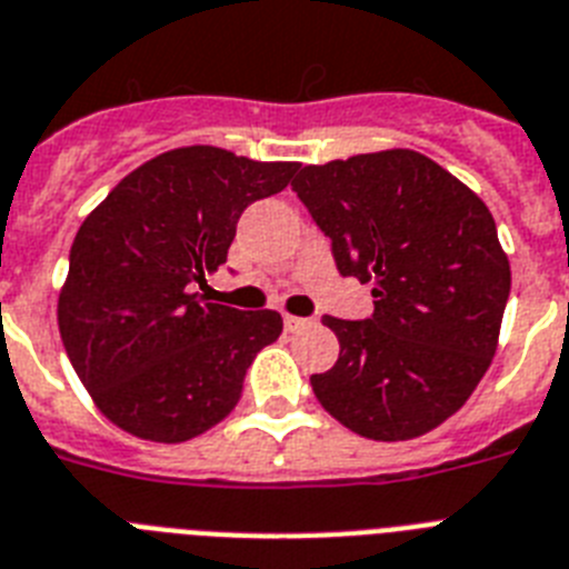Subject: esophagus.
<instances>
[{
	"instance_id": "esophagus-1",
	"label": "esophagus",
	"mask_w": 569,
	"mask_h": 569,
	"mask_svg": "<svg viewBox=\"0 0 569 569\" xmlns=\"http://www.w3.org/2000/svg\"><path fill=\"white\" fill-rule=\"evenodd\" d=\"M307 318H298V315H283V327L286 332H298V329L307 327Z\"/></svg>"
}]
</instances>
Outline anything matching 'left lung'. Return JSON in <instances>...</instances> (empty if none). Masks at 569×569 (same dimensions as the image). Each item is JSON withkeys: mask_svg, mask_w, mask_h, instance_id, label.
I'll return each instance as SVG.
<instances>
[{"mask_svg": "<svg viewBox=\"0 0 569 569\" xmlns=\"http://www.w3.org/2000/svg\"><path fill=\"white\" fill-rule=\"evenodd\" d=\"M343 277L373 315H327L341 352L315 373L329 417L367 439L433 431L466 405L498 350L512 271L483 199L417 150L307 164L292 181Z\"/></svg>", "mask_w": 569, "mask_h": 569, "instance_id": "8db88e82", "label": "left lung"}]
</instances>
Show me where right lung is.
Returning a JSON list of instances; mask_svg holds the SVG:
<instances>
[{
    "label": "right lung",
    "mask_w": 569,
    "mask_h": 569,
    "mask_svg": "<svg viewBox=\"0 0 569 569\" xmlns=\"http://www.w3.org/2000/svg\"><path fill=\"white\" fill-rule=\"evenodd\" d=\"M298 167L179 147L123 176L83 219L57 327L92 402L121 431L188 442L240 402L246 370L283 318L204 303L193 283L228 260L248 204L280 193Z\"/></svg>",
    "instance_id": "obj_1"
}]
</instances>
